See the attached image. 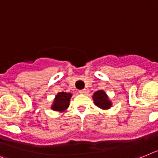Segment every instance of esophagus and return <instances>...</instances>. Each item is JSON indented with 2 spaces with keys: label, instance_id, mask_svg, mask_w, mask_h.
<instances>
[{
  "label": "esophagus",
  "instance_id": "1",
  "mask_svg": "<svg viewBox=\"0 0 158 158\" xmlns=\"http://www.w3.org/2000/svg\"><path fill=\"white\" fill-rule=\"evenodd\" d=\"M79 93H81V94H85V93H87V90H86V89L80 90V91H79Z\"/></svg>",
  "mask_w": 158,
  "mask_h": 158
}]
</instances>
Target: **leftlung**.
<instances>
[{"label": "left lung", "instance_id": "left-lung-1", "mask_svg": "<svg viewBox=\"0 0 158 158\" xmlns=\"http://www.w3.org/2000/svg\"><path fill=\"white\" fill-rule=\"evenodd\" d=\"M93 100L95 104L102 109H108L111 108L112 103L108 99L107 94L102 90L95 91L93 95Z\"/></svg>", "mask_w": 158, "mask_h": 158}]
</instances>
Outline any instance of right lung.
I'll use <instances>...</instances> for the list:
<instances>
[{"label":"right lung","mask_w":158,"mask_h":158,"mask_svg":"<svg viewBox=\"0 0 158 158\" xmlns=\"http://www.w3.org/2000/svg\"><path fill=\"white\" fill-rule=\"evenodd\" d=\"M71 93H67V92H59L57 94L54 99V104L51 106L54 111H58V112H63L64 110L67 109L70 104V99L71 97Z\"/></svg>","instance_id":"add662e5"}]
</instances>
